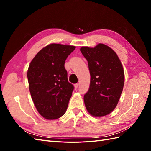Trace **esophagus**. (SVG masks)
<instances>
[{"label": "esophagus", "instance_id": "34e87169", "mask_svg": "<svg viewBox=\"0 0 151 151\" xmlns=\"http://www.w3.org/2000/svg\"><path fill=\"white\" fill-rule=\"evenodd\" d=\"M74 86H75V89H76L78 88V83H77V84H75V85H74Z\"/></svg>", "mask_w": 151, "mask_h": 151}]
</instances>
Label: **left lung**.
I'll return each mask as SVG.
<instances>
[{
    "instance_id": "left-lung-1",
    "label": "left lung",
    "mask_w": 151,
    "mask_h": 151,
    "mask_svg": "<svg viewBox=\"0 0 151 151\" xmlns=\"http://www.w3.org/2000/svg\"><path fill=\"white\" fill-rule=\"evenodd\" d=\"M90 73V85L84 96L86 108L93 117H103L116 107L123 91L124 73L117 54L99 43L94 48L82 47Z\"/></svg>"
}]
</instances>
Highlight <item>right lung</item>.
Instances as JSON below:
<instances>
[{
	"label": "right lung",
	"mask_w": 151,
	"mask_h": 151,
	"mask_svg": "<svg viewBox=\"0 0 151 151\" xmlns=\"http://www.w3.org/2000/svg\"><path fill=\"white\" fill-rule=\"evenodd\" d=\"M75 46L52 43L38 52L28 67L30 95L37 111L47 119L65 113L74 89L68 82L64 64Z\"/></svg>",
	"instance_id": "obj_1"
}]
</instances>
